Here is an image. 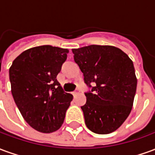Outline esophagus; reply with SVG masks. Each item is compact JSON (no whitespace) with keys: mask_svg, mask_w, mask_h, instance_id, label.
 <instances>
[{"mask_svg":"<svg viewBox=\"0 0 155 155\" xmlns=\"http://www.w3.org/2000/svg\"><path fill=\"white\" fill-rule=\"evenodd\" d=\"M72 94H73V96H76V95H77L78 94V92L77 91H74V92H72Z\"/></svg>","mask_w":155,"mask_h":155,"instance_id":"1","label":"esophagus"}]
</instances>
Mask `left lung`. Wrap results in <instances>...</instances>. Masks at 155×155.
Instances as JSON below:
<instances>
[{"instance_id": "8db88e82", "label": "left lung", "mask_w": 155, "mask_h": 155, "mask_svg": "<svg viewBox=\"0 0 155 155\" xmlns=\"http://www.w3.org/2000/svg\"><path fill=\"white\" fill-rule=\"evenodd\" d=\"M91 91L81 106L84 122L99 134L114 132L130 114L137 87L133 61L120 49L91 45L72 49Z\"/></svg>"}]
</instances>
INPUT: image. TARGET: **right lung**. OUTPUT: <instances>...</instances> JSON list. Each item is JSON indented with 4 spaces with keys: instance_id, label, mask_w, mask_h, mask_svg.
Returning a JSON list of instances; mask_svg holds the SVG:
<instances>
[{
    "instance_id": "1",
    "label": "right lung",
    "mask_w": 155,
    "mask_h": 155,
    "mask_svg": "<svg viewBox=\"0 0 155 155\" xmlns=\"http://www.w3.org/2000/svg\"><path fill=\"white\" fill-rule=\"evenodd\" d=\"M68 52L51 45L31 48L15 58L9 70L16 106L29 125L41 133L61 128L73 100L56 80Z\"/></svg>"
}]
</instances>
